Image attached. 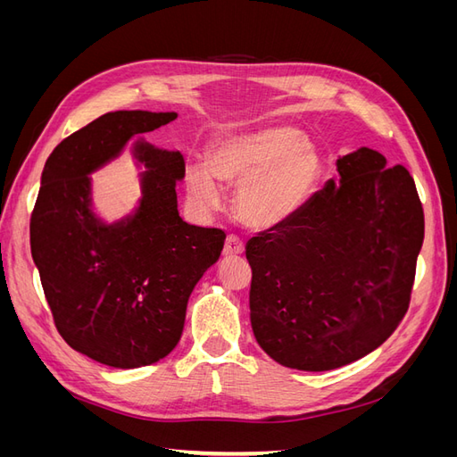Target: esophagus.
I'll return each instance as SVG.
<instances>
[{
  "instance_id": "obj_1",
  "label": "esophagus",
  "mask_w": 457,
  "mask_h": 457,
  "mask_svg": "<svg viewBox=\"0 0 457 457\" xmlns=\"http://www.w3.org/2000/svg\"><path fill=\"white\" fill-rule=\"evenodd\" d=\"M244 253V242L238 238V237H227V242H225V247H223V255L225 257H237V255H242Z\"/></svg>"
}]
</instances>
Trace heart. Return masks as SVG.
Wrapping results in <instances>:
<instances>
[{"mask_svg":"<svg viewBox=\"0 0 457 457\" xmlns=\"http://www.w3.org/2000/svg\"><path fill=\"white\" fill-rule=\"evenodd\" d=\"M324 162L292 126H272L228 135L212 150L210 165L195 163L185 173L188 196L204 212L223 204L220 183L238 187L237 213L247 227H284L305 210L320 185Z\"/></svg>","mask_w":457,"mask_h":457,"instance_id":"b5f03b06","label":"heart"}]
</instances>
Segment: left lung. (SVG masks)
<instances>
[{"label": "left lung", "mask_w": 457, "mask_h": 457, "mask_svg": "<svg viewBox=\"0 0 457 457\" xmlns=\"http://www.w3.org/2000/svg\"><path fill=\"white\" fill-rule=\"evenodd\" d=\"M425 220L404 165L358 148L305 210L245 245L250 318L286 368L326 371L376 351L403 322Z\"/></svg>", "instance_id": "8db88e82"}]
</instances>
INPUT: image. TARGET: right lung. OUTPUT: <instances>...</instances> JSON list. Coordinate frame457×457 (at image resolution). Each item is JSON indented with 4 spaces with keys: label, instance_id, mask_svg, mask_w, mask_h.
<instances>
[{
    "label": "right lung",
    "instance_id": "add662e5",
    "mask_svg": "<svg viewBox=\"0 0 457 457\" xmlns=\"http://www.w3.org/2000/svg\"><path fill=\"white\" fill-rule=\"evenodd\" d=\"M175 118L108 112L57 145L41 173L30 247L54 326L74 351L112 368L154 364L175 349L192 289L227 238L179 217L175 188L185 158L145 139L133 145L148 170L141 173L139 207L116 223L93 212L89 175L118 158L133 137Z\"/></svg>",
    "mask_w": 457,
    "mask_h": 457
}]
</instances>
